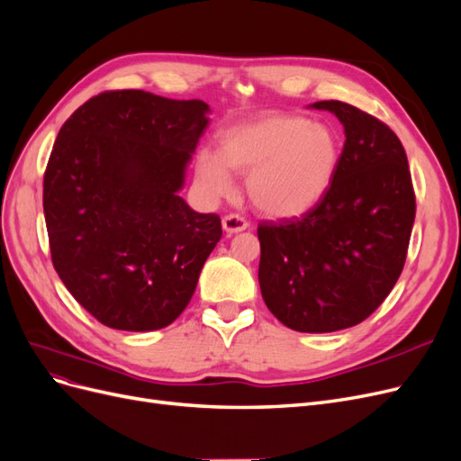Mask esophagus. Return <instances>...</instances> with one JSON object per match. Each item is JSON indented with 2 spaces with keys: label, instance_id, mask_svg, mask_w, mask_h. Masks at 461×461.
<instances>
[{
  "label": "esophagus",
  "instance_id": "1",
  "mask_svg": "<svg viewBox=\"0 0 461 461\" xmlns=\"http://www.w3.org/2000/svg\"><path fill=\"white\" fill-rule=\"evenodd\" d=\"M221 226H224V230L228 233H237V231H243L249 228V220L241 214L231 212V214H226L224 220H221Z\"/></svg>",
  "mask_w": 461,
  "mask_h": 461
}]
</instances>
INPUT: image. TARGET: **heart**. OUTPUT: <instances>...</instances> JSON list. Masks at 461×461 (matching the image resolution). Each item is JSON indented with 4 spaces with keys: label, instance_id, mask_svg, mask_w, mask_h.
Instances as JSON below:
<instances>
[{
    "label": "heart",
    "instance_id": "1",
    "mask_svg": "<svg viewBox=\"0 0 461 461\" xmlns=\"http://www.w3.org/2000/svg\"><path fill=\"white\" fill-rule=\"evenodd\" d=\"M340 160L337 133L306 116L268 114L220 133L218 153L195 158L199 184L212 197H230L233 172L249 176L247 191L258 211L276 218L308 212L330 191Z\"/></svg>",
    "mask_w": 461,
    "mask_h": 461
}]
</instances>
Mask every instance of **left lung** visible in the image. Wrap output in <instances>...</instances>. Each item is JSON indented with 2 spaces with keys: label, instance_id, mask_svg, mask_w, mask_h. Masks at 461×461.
<instances>
[{
  "label": "left lung",
  "instance_id": "obj_1",
  "mask_svg": "<svg viewBox=\"0 0 461 461\" xmlns=\"http://www.w3.org/2000/svg\"><path fill=\"white\" fill-rule=\"evenodd\" d=\"M345 147L330 191L303 216L258 224L262 299L289 330L330 333L364 321L402 274L415 193L402 143L374 114L343 101Z\"/></svg>",
  "mask_w": 461,
  "mask_h": 461
}]
</instances>
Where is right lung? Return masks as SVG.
Listing matches in <instances>:
<instances>
[{
  "label": "right lung",
  "instance_id": "1",
  "mask_svg": "<svg viewBox=\"0 0 461 461\" xmlns=\"http://www.w3.org/2000/svg\"><path fill=\"white\" fill-rule=\"evenodd\" d=\"M206 113L199 99L111 90L59 130L43 174L51 262L107 328L170 325L220 241V216L191 211L177 195Z\"/></svg>",
  "mask_w": 461,
  "mask_h": 461
}]
</instances>
